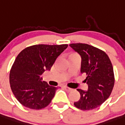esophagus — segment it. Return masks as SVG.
Here are the masks:
<instances>
[{
    "label": "esophagus",
    "instance_id": "34e87169",
    "mask_svg": "<svg viewBox=\"0 0 125 125\" xmlns=\"http://www.w3.org/2000/svg\"><path fill=\"white\" fill-rule=\"evenodd\" d=\"M64 89H65L67 91H68V92H70V91H73V89L70 88V87H69L67 86H64Z\"/></svg>",
    "mask_w": 125,
    "mask_h": 125
}]
</instances>
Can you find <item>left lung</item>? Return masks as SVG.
Here are the masks:
<instances>
[{"label": "left lung", "mask_w": 125, "mask_h": 125, "mask_svg": "<svg viewBox=\"0 0 125 125\" xmlns=\"http://www.w3.org/2000/svg\"><path fill=\"white\" fill-rule=\"evenodd\" d=\"M69 46L81 56V73L86 74L88 91L80 89L81 98L75 102L76 108L83 111L95 109L109 97L115 84L113 67L104 51L85 43H72Z\"/></svg>", "instance_id": "left-lung-1"}]
</instances>
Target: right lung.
Here are the masks:
<instances>
[{
	"label": "right lung",
	"instance_id": "add662e5",
	"mask_svg": "<svg viewBox=\"0 0 125 125\" xmlns=\"http://www.w3.org/2000/svg\"><path fill=\"white\" fill-rule=\"evenodd\" d=\"M68 44H36L17 55L9 73L10 88L17 100L28 108L41 109L52 101L58 87L42 81V75L50 70Z\"/></svg>",
	"mask_w": 125,
	"mask_h": 125
}]
</instances>
